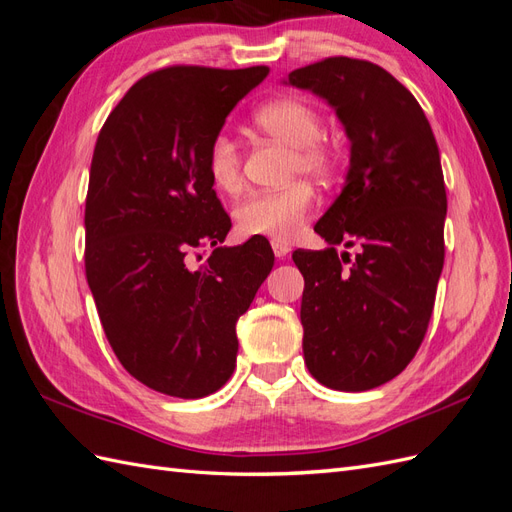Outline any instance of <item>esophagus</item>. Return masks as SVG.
<instances>
[{"instance_id": "obj_1", "label": "esophagus", "mask_w": 512, "mask_h": 512, "mask_svg": "<svg viewBox=\"0 0 512 512\" xmlns=\"http://www.w3.org/2000/svg\"><path fill=\"white\" fill-rule=\"evenodd\" d=\"M271 247H273V252H275L277 258H284L290 252V245L286 241H280V239H273Z\"/></svg>"}]
</instances>
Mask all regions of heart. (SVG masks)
I'll use <instances>...</instances> for the list:
<instances>
[{"label":"heart","mask_w":512,"mask_h":512,"mask_svg":"<svg viewBox=\"0 0 512 512\" xmlns=\"http://www.w3.org/2000/svg\"><path fill=\"white\" fill-rule=\"evenodd\" d=\"M254 128L292 149V170L316 179L333 175V151L320 141L324 119L301 98H277L260 104L252 113ZM207 173L215 188L235 192L241 185L239 145L228 134H215L207 147ZM314 203L307 183H292L277 192H254L235 209L243 235L290 241L301 232Z\"/></svg>","instance_id":"1"}]
</instances>
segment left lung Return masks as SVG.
I'll use <instances>...</instances> for the list:
<instances>
[{
	"label": "left lung",
	"mask_w": 512,
	"mask_h": 512,
	"mask_svg": "<svg viewBox=\"0 0 512 512\" xmlns=\"http://www.w3.org/2000/svg\"><path fill=\"white\" fill-rule=\"evenodd\" d=\"M284 83L327 102L350 143L342 194L314 226L327 247L292 254L305 280V365L329 389H376L414 359L436 301L446 218L436 136L410 91L371 61L329 57Z\"/></svg>",
	"instance_id": "left-lung-1"
}]
</instances>
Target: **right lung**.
<instances>
[{
    "mask_svg": "<svg viewBox=\"0 0 512 512\" xmlns=\"http://www.w3.org/2000/svg\"><path fill=\"white\" fill-rule=\"evenodd\" d=\"M267 66H170L130 87L98 134L85 200V273L119 363L149 389L200 399L237 365V320L273 269L267 237L222 245L230 218L207 147ZM214 252L200 270L189 256Z\"/></svg>",
    "mask_w": 512,
    "mask_h": 512,
    "instance_id": "1",
    "label": "right lung"
}]
</instances>
